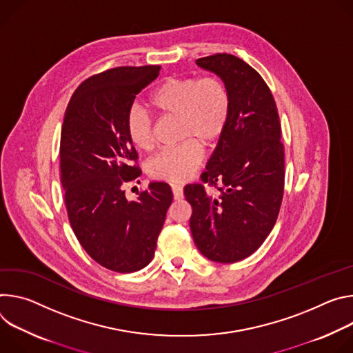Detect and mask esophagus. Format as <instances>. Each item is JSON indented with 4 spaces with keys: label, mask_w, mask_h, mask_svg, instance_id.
<instances>
[{
    "label": "esophagus",
    "mask_w": 353,
    "mask_h": 353,
    "mask_svg": "<svg viewBox=\"0 0 353 353\" xmlns=\"http://www.w3.org/2000/svg\"><path fill=\"white\" fill-rule=\"evenodd\" d=\"M171 189L175 201H181L183 198V188L181 185H171Z\"/></svg>",
    "instance_id": "1"
}]
</instances>
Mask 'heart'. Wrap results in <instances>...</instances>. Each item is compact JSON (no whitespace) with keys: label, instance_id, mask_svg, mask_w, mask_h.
<instances>
[{"label":"heart","instance_id":"b5f03b06","mask_svg":"<svg viewBox=\"0 0 353 353\" xmlns=\"http://www.w3.org/2000/svg\"><path fill=\"white\" fill-rule=\"evenodd\" d=\"M147 106L160 116H176L178 136L187 139L152 157L150 175L171 182L192 178L203 161L201 143L214 144L227 126L231 99L225 83L213 74L168 77L150 92ZM126 133L140 151H148L154 144L152 122L140 109L128 113Z\"/></svg>","mask_w":353,"mask_h":353}]
</instances>
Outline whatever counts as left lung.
I'll return each mask as SVG.
<instances>
[{"label": "left lung", "mask_w": 353, "mask_h": 353, "mask_svg": "<svg viewBox=\"0 0 353 353\" xmlns=\"http://www.w3.org/2000/svg\"><path fill=\"white\" fill-rule=\"evenodd\" d=\"M196 64L225 83L231 106L227 126L206 164L201 183L186 185L189 227L208 259L232 263L254 254L276 223L285 185V152L275 99L262 77L244 60L220 53Z\"/></svg>", "instance_id": "obj_1"}]
</instances>
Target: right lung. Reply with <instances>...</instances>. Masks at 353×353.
I'll list each match as a JSON object with an SVG mask.
<instances>
[{"label": "right lung", "mask_w": 353, "mask_h": 353, "mask_svg": "<svg viewBox=\"0 0 353 353\" xmlns=\"http://www.w3.org/2000/svg\"><path fill=\"white\" fill-rule=\"evenodd\" d=\"M160 74V65L117 67L85 80L64 113L60 179L68 220L87 254L106 269L130 273L147 266L172 203L171 188L150 182L129 201L125 182L140 174L126 133L136 95Z\"/></svg>", "instance_id": "1"}]
</instances>
